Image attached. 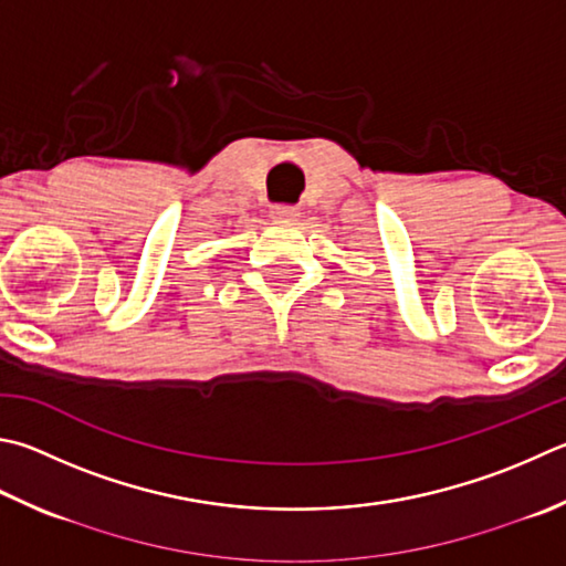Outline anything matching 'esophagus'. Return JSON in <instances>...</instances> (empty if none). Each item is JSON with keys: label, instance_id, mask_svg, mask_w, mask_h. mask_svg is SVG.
<instances>
[{"label": "esophagus", "instance_id": "34e87169", "mask_svg": "<svg viewBox=\"0 0 566 566\" xmlns=\"http://www.w3.org/2000/svg\"><path fill=\"white\" fill-rule=\"evenodd\" d=\"M272 218L274 220H296L300 218V210H296L294 205H274Z\"/></svg>", "mask_w": 566, "mask_h": 566}]
</instances>
